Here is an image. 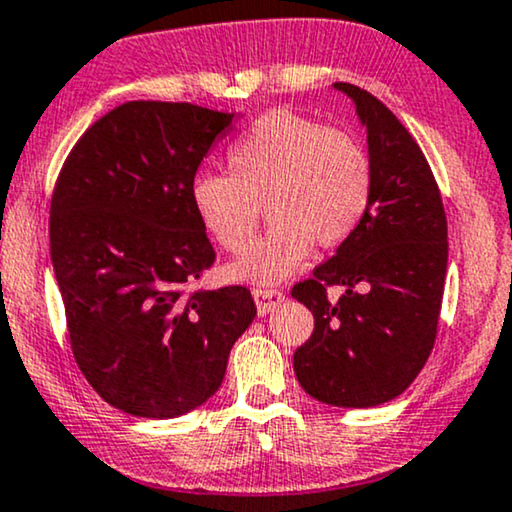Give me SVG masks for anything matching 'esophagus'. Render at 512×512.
I'll return each mask as SVG.
<instances>
[{
	"instance_id": "1",
	"label": "esophagus",
	"mask_w": 512,
	"mask_h": 512,
	"mask_svg": "<svg viewBox=\"0 0 512 512\" xmlns=\"http://www.w3.org/2000/svg\"><path fill=\"white\" fill-rule=\"evenodd\" d=\"M252 297H255L257 312H260V316L271 314L278 307V304L286 300V295H283L281 290H276V288H255V290H252Z\"/></svg>"
}]
</instances>
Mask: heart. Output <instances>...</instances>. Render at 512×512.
Wrapping results in <instances>:
<instances>
[{
    "label": "heart",
    "mask_w": 512,
    "mask_h": 512,
    "mask_svg": "<svg viewBox=\"0 0 512 512\" xmlns=\"http://www.w3.org/2000/svg\"><path fill=\"white\" fill-rule=\"evenodd\" d=\"M231 174L198 172L189 198L200 226L222 248L241 252L251 240L261 203L268 234L229 267L243 283H278L314 248L345 243L373 203L375 167L364 141L290 111L255 120L229 148Z\"/></svg>",
    "instance_id": "heart-1"
}]
</instances>
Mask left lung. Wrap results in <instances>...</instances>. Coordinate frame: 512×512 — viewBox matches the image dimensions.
Returning <instances> with one entry per match:
<instances>
[{
    "label": "left lung",
    "instance_id": "8db88e82",
    "mask_svg": "<svg viewBox=\"0 0 512 512\" xmlns=\"http://www.w3.org/2000/svg\"><path fill=\"white\" fill-rule=\"evenodd\" d=\"M375 167L368 217L335 255L297 283L293 297L314 314L312 338L295 349L302 390L323 404L368 409L399 397L428 361L442 307L446 217L428 160L406 127L373 94L347 82ZM326 285H340L338 303Z\"/></svg>",
    "mask_w": 512,
    "mask_h": 512
}]
</instances>
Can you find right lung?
Returning <instances> with one entry per match:
<instances>
[{
  "label": "right lung",
  "mask_w": 512,
  "mask_h": 512,
  "mask_svg": "<svg viewBox=\"0 0 512 512\" xmlns=\"http://www.w3.org/2000/svg\"><path fill=\"white\" fill-rule=\"evenodd\" d=\"M243 113L129 101L70 151L51 198V264L77 366L115 409L177 418L222 385L255 319L248 288L184 293L215 262L189 186Z\"/></svg>",
  "instance_id": "1"
}]
</instances>
